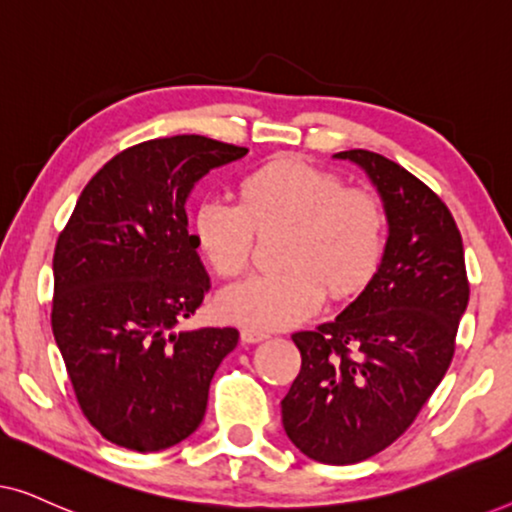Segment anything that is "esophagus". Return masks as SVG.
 <instances>
[{"mask_svg":"<svg viewBox=\"0 0 512 512\" xmlns=\"http://www.w3.org/2000/svg\"><path fill=\"white\" fill-rule=\"evenodd\" d=\"M240 335H242L244 342H261V340L270 338L268 331H263V328H256V326H244Z\"/></svg>","mask_w":512,"mask_h":512,"instance_id":"esophagus-1","label":"esophagus"}]
</instances>
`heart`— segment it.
Here are the masks:
<instances>
[{
  "mask_svg": "<svg viewBox=\"0 0 512 512\" xmlns=\"http://www.w3.org/2000/svg\"><path fill=\"white\" fill-rule=\"evenodd\" d=\"M289 228L282 272L244 279L221 293L223 317L284 328L312 317L326 298H347L375 275L384 254V212L366 188L335 172L282 156L247 172L240 202L209 195L195 212V242L221 277H240L256 251V230Z\"/></svg>",
  "mask_w": 512,
  "mask_h": 512,
  "instance_id": "heart-1",
  "label": "heart"
}]
</instances>
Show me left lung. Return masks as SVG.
I'll list each match as a JSON object with an SVG mask.
<instances>
[{"label": "left lung", "mask_w": 512, "mask_h": 512, "mask_svg": "<svg viewBox=\"0 0 512 512\" xmlns=\"http://www.w3.org/2000/svg\"><path fill=\"white\" fill-rule=\"evenodd\" d=\"M366 170L389 237L354 303L291 338L300 373L282 401L286 436L321 464H356L408 431L443 380L468 305L464 244L450 209L380 153H335Z\"/></svg>", "instance_id": "left-lung-1"}]
</instances>
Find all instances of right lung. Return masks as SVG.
<instances>
[{
  "instance_id": "obj_1",
  "label": "right lung",
  "mask_w": 512,
  "mask_h": 512,
  "mask_svg": "<svg viewBox=\"0 0 512 512\" xmlns=\"http://www.w3.org/2000/svg\"><path fill=\"white\" fill-rule=\"evenodd\" d=\"M249 149L202 135L135 144L76 200L53 254L51 326L79 408L111 443L158 452L198 429L237 328L179 331L209 277L186 200Z\"/></svg>"
}]
</instances>
